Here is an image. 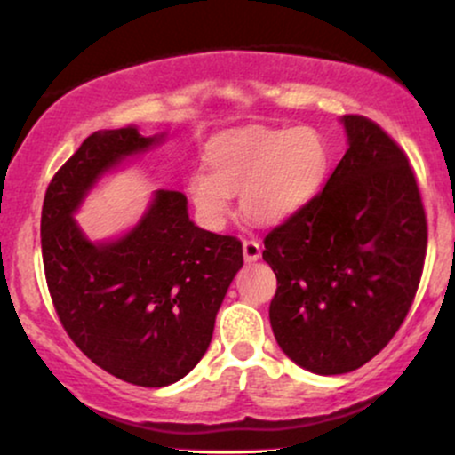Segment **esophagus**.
Returning <instances> with one entry per match:
<instances>
[{"label":"esophagus","instance_id":"1","mask_svg":"<svg viewBox=\"0 0 455 455\" xmlns=\"http://www.w3.org/2000/svg\"><path fill=\"white\" fill-rule=\"evenodd\" d=\"M260 242L259 239H243V259L248 260V263H252V260H259L260 257Z\"/></svg>","mask_w":455,"mask_h":455}]
</instances>
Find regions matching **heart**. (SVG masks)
I'll return each instance as SVG.
<instances>
[{"label":"heart","instance_id":"heart-1","mask_svg":"<svg viewBox=\"0 0 455 455\" xmlns=\"http://www.w3.org/2000/svg\"><path fill=\"white\" fill-rule=\"evenodd\" d=\"M205 171H195L188 192L210 227L231 212V195L248 218L275 224L307 205L327 175V145L310 126L259 128L213 140Z\"/></svg>","mask_w":455,"mask_h":455}]
</instances>
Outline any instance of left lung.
Listing matches in <instances>:
<instances>
[{
  "label": "left lung",
  "mask_w": 455,
  "mask_h": 455,
  "mask_svg": "<svg viewBox=\"0 0 455 455\" xmlns=\"http://www.w3.org/2000/svg\"><path fill=\"white\" fill-rule=\"evenodd\" d=\"M348 149L325 188L265 235L280 348L316 374L362 368L395 336L419 289L427 222L404 149L344 115Z\"/></svg>",
  "instance_id": "left-lung-1"
}]
</instances>
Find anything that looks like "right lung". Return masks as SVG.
<instances>
[{
    "label": "right lung",
    "instance_id": "right-lung-1",
    "mask_svg": "<svg viewBox=\"0 0 455 455\" xmlns=\"http://www.w3.org/2000/svg\"><path fill=\"white\" fill-rule=\"evenodd\" d=\"M137 126L93 132L53 175L40 239L46 286L70 340L113 377L140 387L184 379L212 342L242 242L195 227L180 190H158L122 239L92 243L72 212L104 171L156 143Z\"/></svg>",
    "mask_w": 455,
    "mask_h": 455
}]
</instances>
